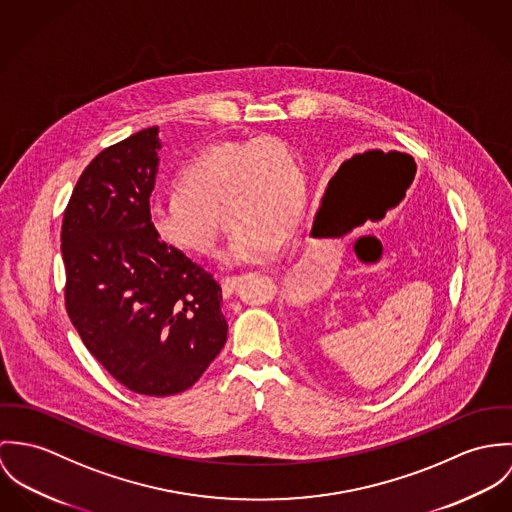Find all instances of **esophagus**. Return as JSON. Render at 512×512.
Instances as JSON below:
<instances>
[{
    "instance_id": "1",
    "label": "esophagus",
    "mask_w": 512,
    "mask_h": 512,
    "mask_svg": "<svg viewBox=\"0 0 512 512\" xmlns=\"http://www.w3.org/2000/svg\"><path fill=\"white\" fill-rule=\"evenodd\" d=\"M239 281H241V277H237V275L224 277V279H222V292H224V296H231V294L235 292V288H237Z\"/></svg>"
}]
</instances>
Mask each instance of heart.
Returning a JSON list of instances; mask_svg holds the SVG:
<instances>
[{
	"instance_id": "1",
	"label": "heart",
	"mask_w": 512,
	"mask_h": 512,
	"mask_svg": "<svg viewBox=\"0 0 512 512\" xmlns=\"http://www.w3.org/2000/svg\"><path fill=\"white\" fill-rule=\"evenodd\" d=\"M304 200L302 171L279 139L220 143L180 171L172 192L151 200L149 226L167 247L212 257L224 210L231 224L226 263L259 265L279 253L281 231L300 224Z\"/></svg>"
}]
</instances>
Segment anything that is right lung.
<instances>
[{
	"instance_id": "obj_1",
	"label": "right lung",
	"mask_w": 512,
	"mask_h": 512,
	"mask_svg": "<svg viewBox=\"0 0 512 512\" xmlns=\"http://www.w3.org/2000/svg\"><path fill=\"white\" fill-rule=\"evenodd\" d=\"M159 127L104 149L64 212V300L88 351L147 397L190 389L228 340L222 286L149 226Z\"/></svg>"
}]
</instances>
